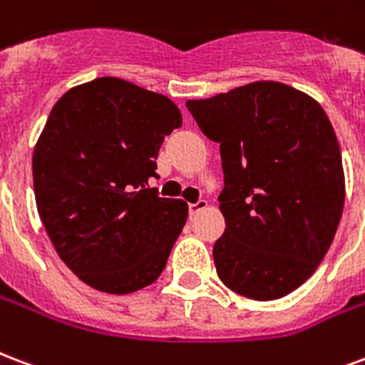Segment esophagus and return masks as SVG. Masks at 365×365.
<instances>
[{"mask_svg": "<svg viewBox=\"0 0 365 365\" xmlns=\"http://www.w3.org/2000/svg\"><path fill=\"white\" fill-rule=\"evenodd\" d=\"M205 208H207V201H205V199H199L197 202H191V205H189V214L195 216V214L201 212V210H205Z\"/></svg>", "mask_w": 365, "mask_h": 365, "instance_id": "34e87169", "label": "esophagus"}]
</instances>
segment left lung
Wrapping results in <instances>:
<instances>
[{"instance_id":"8db88e82","label":"left lung","mask_w":365,"mask_h":365,"mask_svg":"<svg viewBox=\"0 0 365 365\" xmlns=\"http://www.w3.org/2000/svg\"><path fill=\"white\" fill-rule=\"evenodd\" d=\"M220 143L226 232L214 243L222 283L275 300L316 272L344 207L337 135L318 101L279 82H252L185 103Z\"/></svg>"}]
</instances>
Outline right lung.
Instances as JSON below:
<instances>
[{
  "instance_id": "right-lung-1",
  "label": "right lung",
  "mask_w": 365,
  "mask_h": 365,
  "mask_svg": "<svg viewBox=\"0 0 365 365\" xmlns=\"http://www.w3.org/2000/svg\"><path fill=\"white\" fill-rule=\"evenodd\" d=\"M180 126L168 97L110 76L72 88L51 108L32 157L36 207L86 285L128 294L163 274L187 205L147 185Z\"/></svg>"
}]
</instances>
